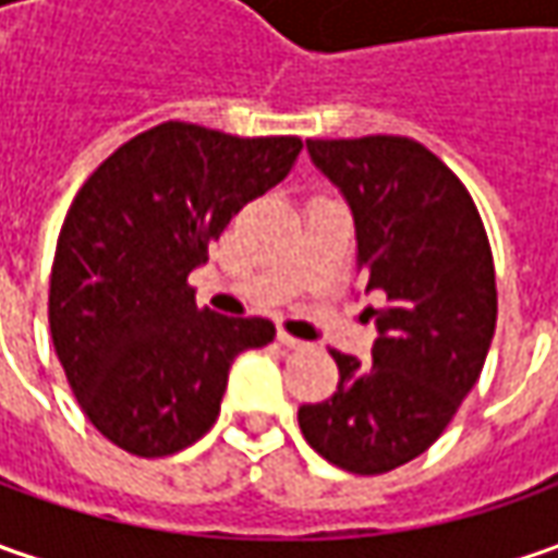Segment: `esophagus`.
<instances>
[{
  "instance_id": "esophagus-1",
  "label": "esophagus",
  "mask_w": 558,
  "mask_h": 558,
  "mask_svg": "<svg viewBox=\"0 0 558 558\" xmlns=\"http://www.w3.org/2000/svg\"><path fill=\"white\" fill-rule=\"evenodd\" d=\"M279 341H282L286 348H291V351H294V348H304V344H307V341L294 338V335H289V332H286V329H279Z\"/></svg>"
}]
</instances>
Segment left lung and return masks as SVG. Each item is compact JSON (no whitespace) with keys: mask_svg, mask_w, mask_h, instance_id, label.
<instances>
[{"mask_svg":"<svg viewBox=\"0 0 558 558\" xmlns=\"http://www.w3.org/2000/svg\"><path fill=\"white\" fill-rule=\"evenodd\" d=\"M313 163L354 210L356 272L381 291L373 363L332 351L338 391L298 425L354 475L416 460L472 391L497 329L494 254L460 177L407 136L307 140Z\"/></svg>","mask_w":558,"mask_h":558,"instance_id":"1","label":"left lung"}]
</instances>
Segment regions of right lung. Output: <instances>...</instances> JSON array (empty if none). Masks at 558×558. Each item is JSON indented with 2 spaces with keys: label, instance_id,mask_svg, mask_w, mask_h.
<instances>
[{
  "label": "right lung",
  "instance_id": "add662e5",
  "mask_svg": "<svg viewBox=\"0 0 558 558\" xmlns=\"http://www.w3.org/2000/svg\"><path fill=\"white\" fill-rule=\"evenodd\" d=\"M304 142L167 120L123 142L76 192L54 247L49 329L80 410L133 457L210 432L232 360L264 348L260 316L198 311L189 272L226 223L282 183Z\"/></svg>",
  "mask_w": 558,
  "mask_h": 558
}]
</instances>
